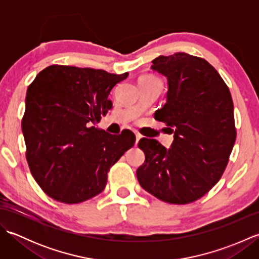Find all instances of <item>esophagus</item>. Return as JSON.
I'll use <instances>...</instances> for the list:
<instances>
[{"instance_id": "obj_1", "label": "esophagus", "mask_w": 259, "mask_h": 259, "mask_svg": "<svg viewBox=\"0 0 259 259\" xmlns=\"http://www.w3.org/2000/svg\"><path fill=\"white\" fill-rule=\"evenodd\" d=\"M141 138H142V136L140 134H138V133H136V145H138V142H139V140Z\"/></svg>"}]
</instances>
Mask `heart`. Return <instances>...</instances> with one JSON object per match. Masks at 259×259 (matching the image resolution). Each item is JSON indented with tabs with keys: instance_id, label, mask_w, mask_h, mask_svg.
Masks as SVG:
<instances>
[{
	"instance_id": "b5f03b06",
	"label": "heart",
	"mask_w": 259,
	"mask_h": 259,
	"mask_svg": "<svg viewBox=\"0 0 259 259\" xmlns=\"http://www.w3.org/2000/svg\"><path fill=\"white\" fill-rule=\"evenodd\" d=\"M140 78H156V76L152 74H145V75H141Z\"/></svg>"
}]
</instances>
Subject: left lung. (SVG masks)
I'll return each instance as SVG.
<instances>
[{
	"mask_svg": "<svg viewBox=\"0 0 259 259\" xmlns=\"http://www.w3.org/2000/svg\"><path fill=\"white\" fill-rule=\"evenodd\" d=\"M152 63L168 79L167 102L155 119L174 129L175 139L168 150L155 139H140L146 160L137 178L158 199L185 205L205 196L226 169L236 140L233 99L205 59L178 52Z\"/></svg>",
	"mask_w": 259,
	"mask_h": 259,
	"instance_id": "left-lung-1",
	"label": "left lung"
}]
</instances>
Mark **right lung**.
I'll return each mask as SVG.
<instances>
[{
    "label": "right lung",
    "mask_w": 259,
    "mask_h": 259,
    "mask_svg": "<svg viewBox=\"0 0 259 259\" xmlns=\"http://www.w3.org/2000/svg\"><path fill=\"white\" fill-rule=\"evenodd\" d=\"M126 76L53 64L27 88L22 118L26 160L54 200L72 205L100 194L110 167L134 147L130 130L114 136L91 125L112 108L110 91Z\"/></svg>",
    "instance_id": "obj_1"
}]
</instances>
